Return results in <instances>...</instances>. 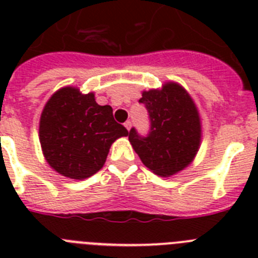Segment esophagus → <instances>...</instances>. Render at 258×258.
Returning a JSON list of instances; mask_svg holds the SVG:
<instances>
[{
  "instance_id": "obj_1",
  "label": "esophagus",
  "mask_w": 258,
  "mask_h": 258,
  "mask_svg": "<svg viewBox=\"0 0 258 258\" xmlns=\"http://www.w3.org/2000/svg\"><path fill=\"white\" fill-rule=\"evenodd\" d=\"M124 125H125V127H126L127 131H131V127H132V122L131 121H126Z\"/></svg>"
}]
</instances>
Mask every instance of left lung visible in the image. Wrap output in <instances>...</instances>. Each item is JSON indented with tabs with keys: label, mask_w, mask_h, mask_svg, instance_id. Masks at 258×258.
<instances>
[{
	"label": "left lung",
	"mask_w": 258,
	"mask_h": 258,
	"mask_svg": "<svg viewBox=\"0 0 258 258\" xmlns=\"http://www.w3.org/2000/svg\"><path fill=\"white\" fill-rule=\"evenodd\" d=\"M140 103L150 117V132L140 136L134 127L129 142L142 163L160 177L184 169L197 155L202 141V125L192 98L179 84L166 83L161 89L143 92Z\"/></svg>",
	"instance_id": "left-lung-1"
}]
</instances>
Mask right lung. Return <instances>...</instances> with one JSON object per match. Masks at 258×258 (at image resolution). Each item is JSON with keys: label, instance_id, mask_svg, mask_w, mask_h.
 Masks as SVG:
<instances>
[{"label": "right lung", "instance_id": "1", "mask_svg": "<svg viewBox=\"0 0 258 258\" xmlns=\"http://www.w3.org/2000/svg\"><path fill=\"white\" fill-rule=\"evenodd\" d=\"M40 143L52 169L72 179H85L104 165L109 147L129 132L115 121L112 107L99 106L94 93L74 86L51 95L40 118Z\"/></svg>", "mask_w": 258, "mask_h": 258}]
</instances>
